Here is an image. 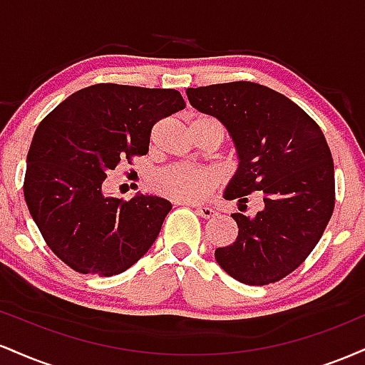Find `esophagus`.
I'll use <instances>...</instances> for the list:
<instances>
[{
    "mask_svg": "<svg viewBox=\"0 0 365 365\" xmlns=\"http://www.w3.org/2000/svg\"><path fill=\"white\" fill-rule=\"evenodd\" d=\"M192 207H195L197 215L202 216V217H212V216H216L215 209L209 207V206H200V204H195V206H192Z\"/></svg>",
    "mask_w": 365,
    "mask_h": 365,
    "instance_id": "esophagus-1",
    "label": "esophagus"
}]
</instances>
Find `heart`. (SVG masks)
<instances>
[{
	"label": "heart",
	"instance_id": "1",
	"mask_svg": "<svg viewBox=\"0 0 365 365\" xmlns=\"http://www.w3.org/2000/svg\"><path fill=\"white\" fill-rule=\"evenodd\" d=\"M217 125L220 121L211 116H197L190 127L197 125ZM217 185V175L215 171L206 168H194V166L175 165L170 168L161 170L154 177V188L161 195L178 202H197L204 199L209 192L215 190Z\"/></svg>",
	"mask_w": 365,
	"mask_h": 365
}]
</instances>
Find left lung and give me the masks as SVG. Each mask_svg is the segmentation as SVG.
<instances>
[{
    "mask_svg": "<svg viewBox=\"0 0 365 365\" xmlns=\"http://www.w3.org/2000/svg\"><path fill=\"white\" fill-rule=\"evenodd\" d=\"M195 110L216 116L235 142L237 173L225 199L257 190L262 209L233 212L238 237L216 249L217 264L240 283L262 287L302 264L324 233L334 209V166L319 125L287 96L254 82L187 89Z\"/></svg>",
    "mask_w": 365,
    "mask_h": 365,
    "instance_id": "obj_1",
    "label": "left lung"
}]
</instances>
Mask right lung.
I'll return each mask as SVG.
<instances>
[{
  "mask_svg": "<svg viewBox=\"0 0 365 365\" xmlns=\"http://www.w3.org/2000/svg\"><path fill=\"white\" fill-rule=\"evenodd\" d=\"M185 108L175 89L96 83L58 104L37 127L24 195L49 249L82 274L127 271L150 249L171 202L104 194L108 173L149 150L154 123Z\"/></svg>",
  "mask_w": 365,
  "mask_h": 365,
  "instance_id": "right-lung-1",
  "label": "right lung"
}]
</instances>
